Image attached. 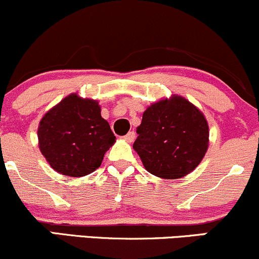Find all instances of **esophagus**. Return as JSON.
Wrapping results in <instances>:
<instances>
[{
	"instance_id": "34e87169",
	"label": "esophagus",
	"mask_w": 259,
	"mask_h": 259,
	"mask_svg": "<svg viewBox=\"0 0 259 259\" xmlns=\"http://www.w3.org/2000/svg\"><path fill=\"white\" fill-rule=\"evenodd\" d=\"M123 138H124V141L128 142V143H131V142L135 141V138H136V133H135V132H128V133H127L126 136H124Z\"/></svg>"
}]
</instances>
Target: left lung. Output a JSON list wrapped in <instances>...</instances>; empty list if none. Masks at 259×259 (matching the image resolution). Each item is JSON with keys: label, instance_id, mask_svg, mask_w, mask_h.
Masks as SVG:
<instances>
[{"label": "left lung", "instance_id": "left-lung-1", "mask_svg": "<svg viewBox=\"0 0 259 259\" xmlns=\"http://www.w3.org/2000/svg\"><path fill=\"white\" fill-rule=\"evenodd\" d=\"M133 149L148 172L165 180L181 179L196 168L209 145L203 112L181 95L153 103L143 112Z\"/></svg>", "mask_w": 259, "mask_h": 259}]
</instances>
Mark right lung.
Instances as JSON below:
<instances>
[{
  "label": "right lung",
  "mask_w": 259,
  "mask_h": 259,
  "mask_svg": "<svg viewBox=\"0 0 259 259\" xmlns=\"http://www.w3.org/2000/svg\"><path fill=\"white\" fill-rule=\"evenodd\" d=\"M39 149L56 172L82 177L95 171L116 142L99 101L67 95L51 107L37 127Z\"/></svg>",
  "instance_id": "add662e5"
}]
</instances>
